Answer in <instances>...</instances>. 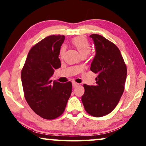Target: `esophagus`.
Here are the masks:
<instances>
[{
	"instance_id": "1",
	"label": "esophagus",
	"mask_w": 146,
	"mask_h": 146,
	"mask_svg": "<svg viewBox=\"0 0 146 146\" xmlns=\"http://www.w3.org/2000/svg\"><path fill=\"white\" fill-rule=\"evenodd\" d=\"M79 85V84H78V83H76V82H72V86L74 88H76V87H77V86Z\"/></svg>"
}]
</instances>
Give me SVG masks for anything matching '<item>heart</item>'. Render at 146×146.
Instances as JSON below:
<instances>
[{
  "label": "heart",
  "mask_w": 146,
  "mask_h": 146,
  "mask_svg": "<svg viewBox=\"0 0 146 146\" xmlns=\"http://www.w3.org/2000/svg\"><path fill=\"white\" fill-rule=\"evenodd\" d=\"M72 45L77 51L79 52V54L81 56H88L90 53L92 47H91L90 43H89L87 39L83 37H77L72 39L71 42ZM65 52V48L64 47H61L60 50V57L62 58Z\"/></svg>",
  "instance_id": "1"
}]
</instances>
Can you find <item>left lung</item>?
Here are the masks:
<instances>
[{"label": "left lung", "instance_id": "1", "mask_svg": "<svg viewBox=\"0 0 146 146\" xmlns=\"http://www.w3.org/2000/svg\"><path fill=\"white\" fill-rule=\"evenodd\" d=\"M96 55L90 70L98 74L95 86L84 84L82 97L85 110L93 117L111 113L124 92L127 74L126 66L120 50L113 43L98 34H92Z\"/></svg>", "mask_w": 146, "mask_h": 146}]
</instances>
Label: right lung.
Instances as JSON below:
<instances>
[{
	"label": "right lung",
	"instance_id": "right-lung-1",
	"mask_svg": "<svg viewBox=\"0 0 146 146\" xmlns=\"http://www.w3.org/2000/svg\"><path fill=\"white\" fill-rule=\"evenodd\" d=\"M64 35H50L35 45L27 54L21 72L24 97L40 117L51 120L60 116L72 93L70 82L61 84L50 78L61 66L58 58Z\"/></svg>",
	"mask_w": 146,
	"mask_h": 146
}]
</instances>
